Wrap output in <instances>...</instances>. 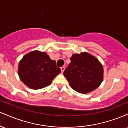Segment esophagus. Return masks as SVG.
<instances>
[{
	"label": "esophagus",
	"instance_id": "1",
	"mask_svg": "<svg viewBox=\"0 0 128 128\" xmlns=\"http://www.w3.org/2000/svg\"><path fill=\"white\" fill-rule=\"evenodd\" d=\"M64 70H65V67L64 66H62V67H61V72L63 73L64 72Z\"/></svg>",
	"mask_w": 128,
	"mask_h": 128
}]
</instances>
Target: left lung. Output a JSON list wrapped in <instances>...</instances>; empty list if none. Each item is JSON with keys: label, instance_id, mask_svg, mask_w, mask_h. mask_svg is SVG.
<instances>
[{"label": "left lung", "instance_id": "1", "mask_svg": "<svg viewBox=\"0 0 128 128\" xmlns=\"http://www.w3.org/2000/svg\"><path fill=\"white\" fill-rule=\"evenodd\" d=\"M70 61L64 75L73 90L86 94L100 86L103 80L104 69L98 59L84 52L73 55Z\"/></svg>", "mask_w": 128, "mask_h": 128}]
</instances>
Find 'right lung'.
Segmentation results:
<instances>
[{
	"label": "right lung",
	"instance_id": "1",
	"mask_svg": "<svg viewBox=\"0 0 128 128\" xmlns=\"http://www.w3.org/2000/svg\"><path fill=\"white\" fill-rule=\"evenodd\" d=\"M60 72L61 69L55 61L45 52H30L19 62L18 73L20 79L26 86L34 90L49 86Z\"/></svg>",
	"mask_w": 128,
	"mask_h": 128
}]
</instances>
